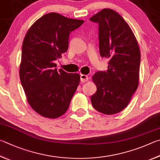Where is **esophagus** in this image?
<instances>
[{"mask_svg": "<svg viewBox=\"0 0 160 160\" xmlns=\"http://www.w3.org/2000/svg\"><path fill=\"white\" fill-rule=\"evenodd\" d=\"M88 80H89V78L87 75H83V74L80 75V80L82 81V82H85L87 81H88Z\"/></svg>", "mask_w": 160, "mask_h": 160, "instance_id": "1", "label": "esophagus"}]
</instances>
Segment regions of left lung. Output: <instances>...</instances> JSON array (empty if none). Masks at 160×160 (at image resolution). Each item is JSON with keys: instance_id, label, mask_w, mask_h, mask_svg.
<instances>
[{"instance_id": "8db88e82", "label": "left lung", "mask_w": 160, "mask_h": 160, "mask_svg": "<svg viewBox=\"0 0 160 160\" xmlns=\"http://www.w3.org/2000/svg\"><path fill=\"white\" fill-rule=\"evenodd\" d=\"M89 20L99 26L101 56L110 59L108 70L92 76L97 89L91 97L92 104L103 114H116L128 106L138 88L140 49L129 24L116 11L105 8Z\"/></svg>"}]
</instances>
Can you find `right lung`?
<instances>
[{
  "mask_svg": "<svg viewBox=\"0 0 160 160\" xmlns=\"http://www.w3.org/2000/svg\"><path fill=\"white\" fill-rule=\"evenodd\" d=\"M83 23L48 13L35 22L24 37L19 78L28 103L42 117L64 114L79 85L80 75L57 71L54 61L67 52L69 34Z\"/></svg>",
  "mask_w": 160,
  "mask_h": 160,
  "instance_id": "1",
  "label": "right lung"
}]
</instances>
